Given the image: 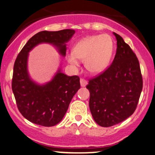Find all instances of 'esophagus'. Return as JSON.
I'll return each instance as SVG.
<instances>
[{
  "mask_svg": "<svg viewBox=\"0 0 155 155\" xmlns=\"http://www.w3.org/2000/svg\"><path fill=\"white\" fill-rule=\"evenodd\" d=\"M80 84H81V86L82 87H84L87 86V81L85 79H80Z\"/></svg>",
  "mask_w": 155,
  "mask_h": 155,
  "instance_id": "34e87169",
  "label": "esophagus"
}]
</instances>
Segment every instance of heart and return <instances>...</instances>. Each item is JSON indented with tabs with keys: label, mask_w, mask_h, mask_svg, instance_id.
<instances>
[{
	"label": "heart",
	"mask_w": 155,
	"mask_h": 155,
	"mask_svg": "<svg viewBox=\"0 0 155 155\" xmlns=\"http://www.w3.org/2000/svg\"><path fill=\"white\" fill-rule=\"evenodd\" d=\"M114 50L113 39L109 35H90L76 42L72 52L67 53V62L74 68L84 60L85 68L92 74H99L107 68Z\"/></svg>",
	"instance_id": "obj_1"
}]
</instances>
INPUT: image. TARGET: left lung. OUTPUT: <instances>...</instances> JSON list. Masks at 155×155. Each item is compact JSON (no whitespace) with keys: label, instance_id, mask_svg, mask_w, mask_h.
I'll return each mask as SVG.
<instances>
[{"label":"left lung","instance_id":"1","mask_svg":"<svg viewBox=\"0 0 155 155\" xmlns=\"http://www.w3.org/2000/svg\"><path fill=\"white\" fill-rule=\"evenodd\" d=\"M113 33L117 44L113 63L87 85L92 116L101 127L115 125L131 116L143 87L136 55L120 35Z\"/></svg>","mask_w":155,"mask_h":155}]
</instances>
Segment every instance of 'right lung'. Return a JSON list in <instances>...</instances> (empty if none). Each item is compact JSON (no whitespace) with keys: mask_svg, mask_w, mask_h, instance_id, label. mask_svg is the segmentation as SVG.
Here are the masks:
<instances>
[{"mask_svg":"<svg viewBox=\"0 0 155 155\" xmlns=\"http://www.w3.org/2000/svg\"><path fill=\"white\" fill-rule=\"evenodd\" d=\"M75 33L71 29L41 31L27 42L14 65L12 91L19 112L33 123L51 127L63 120L73 97L80 88L79 77L68 76L58 69L51 81L39 84L33 81L28 70L29 52L40 44H50L65 57L66 44Z\"/></svg>","mask_w":155,"mask_h":155,"instance_id":"right-lung-1","label":"right lung"}]
</instances>
